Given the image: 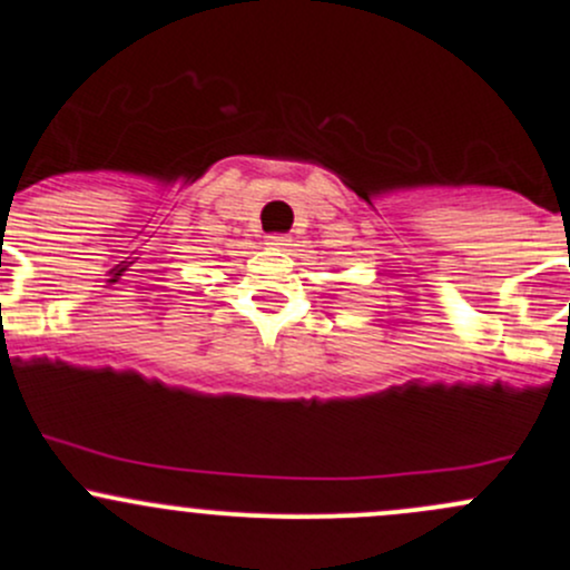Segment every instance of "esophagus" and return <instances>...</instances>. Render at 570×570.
<instances>
[{
    "instance_id": "obj_1",
    "label": "esophagus",
    "mask_w": 570,
    "mask_h": 570,
    "mask_svg": "<svg viewBox=\"0 0 570 570\" xmlns=\"http://www.w3.org/2000/svg\"><path fill=\"white\" fill-rule=\"evenodd\" d=\"M267 245H269V248H275V250H286L292 245V239L286 237V234H273V237L267 239Z\"/></svg>"
}]
</instances>
